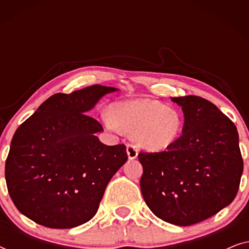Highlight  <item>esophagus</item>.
I'll return each mask as SVG.
<instances>
[{"label":"esophagus","mask_w":249,"mask_h":249,"mask_svg":"<svg viewBox=\"0 0 249 249\" xmlns=\"http://www.w3.org/2000/svg\"><path fill=\"white\" fill-rule=\"evenodd\" d=\"M127 154H128L129 160H135L138 155L137 147H136V146H134V145H131V144H128L127 145Z\"/></svg>","instance_id":"esophagus-1"}]
</instances>
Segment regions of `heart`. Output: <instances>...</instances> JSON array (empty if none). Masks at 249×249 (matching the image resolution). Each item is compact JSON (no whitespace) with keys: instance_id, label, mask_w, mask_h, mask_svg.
Here are the masks:
<instances>
[{"instance_id":"heart-1","label":"heart","mask_w":249,"mask_h":249,"mask_svg":"<svg viewBox=\"0 0 249 249\" xmlns=\"http://www.w3.org/2000/svg\"><path fill=\"white\" fill-rule=\"evenodd\" d=\"M103 121L110 130L130 131L132 142L149 152L164 151L175 144L183 124L178 108L151 98L119 102L113 114L104 112Z\"/></svg>"}]
</instances>
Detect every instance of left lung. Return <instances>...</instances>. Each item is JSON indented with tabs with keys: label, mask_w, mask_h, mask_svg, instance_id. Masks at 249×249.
Returning <instances> with one entry per match:
<instances>
[{
	"label": "left lung",
	"mask_w": 249,
	"mask_h": 249,
	"mask_svg": "<svg viewBox=\"0 0 249 249\" xmlns=\"http://www.w3.org/2000/svg\"><path fill=\"white\" fill-rule=\"evenodd\" d=\"M183 112L182 135L160 153H139L141 189L160 219L176 226L198 223L234 199L244 162L236 125L198 96L171 97Z\"/></svg>",
	"instance_id": "left-lung-1"
}]
</instances>
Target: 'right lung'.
Returning <instances> with one entry per match:
<instances>
[{"label": "right lung", "mask_w": 249, "mask_h": 249, "mask_svg": "<svg viewBox=\"0 0 249 249\" xmlns=\"http://www.w3.org/2000/svg\"><path fill=\"white\" fill-rule=\"evenodd\" d=\"M118 88L93 85L54 94L13 135L5 180L20 213L40 226L70 229L96 214L105 188L127 162L124 145L96 136L100 122L86 114Z\"/></svg>", "instance_id": "add662e5"}]
</instances>
